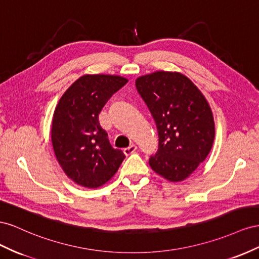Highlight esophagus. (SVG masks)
Listing matches in <instances>:
<instances>
[{
	"label": "esophagus",
	"mask_w": 259,
	"mask_h": 259,
	"mask_svg": "<svg viewBox=\"0 0 259 259\" xmlns=\"http://www.w3.org/2000/svg\"><path fill=\"white\" fill-rule=\"evenodd\" d=\"M136 151H137V145H135V144H132L128 147H125V149H123V153H124V155H127V156L128 155L134 154Z\"/></svg>",
	"instance_id": "1"
}]
</instances>
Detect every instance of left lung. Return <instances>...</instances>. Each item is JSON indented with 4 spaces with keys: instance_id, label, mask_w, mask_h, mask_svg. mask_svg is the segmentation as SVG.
<instances>
[{
    "instance_id": "8db88e82",
    "label": "left lung",
    "mask_w": 259,
    "mask_h": 259,
    "mask_svg": "<svg viewBox=\"0 0 259 259\" xmlns=\"http://www.w3.org/2000/svg\"><path fill=\"white\" fill-rule=\"evenodd\" d=\"M136 87L158 132V151L150 158L151 168L170 182L186 180L208 156L215 140L207 100L178 71H154L137 78Z\"/></svg>"
}]
</instances>
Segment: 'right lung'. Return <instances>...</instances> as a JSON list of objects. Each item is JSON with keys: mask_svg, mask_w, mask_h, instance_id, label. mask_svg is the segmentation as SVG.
<instances>
[{"mask_svg": "<svg viewBox=\"0 0 259 259\" xmlns=\"http://www.w3.org/2000/svg\"><path fill=\"white\" fill-rule=\"evenodd\" d=\"M128 82L118 75L87 73L64 92L55 107L51 140L65 175L81 187L104 186L124 158L113 149L99 123V114L112 95Z\"/></svg>", "mask_w": 259, "mask_h": 259, "instance_id": "add662e5", "label": "right lung"}]
</instances>
